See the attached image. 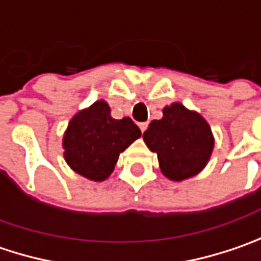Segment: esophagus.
<instances>
[{"instance_id": "obj_1", "label": "esophagus", "mask_w": 261, "mask_h": 261, "mask_svg": "<svg viewBox=\"0 0 261 261\" xmlns=\"http://www.w3.org/2000/svg\"><path fill=\"white\" fill-rule=\"evenodd\" d=\"M138 126H139V129H141V132L144 134L146 130V127H148V123L146 122H141V123H138Z\"/></svg>"}]
</instances>
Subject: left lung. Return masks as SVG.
<instances>
[{"label":"left lung","instance_id":"1","mask_svg":"<svg viewBox=\"0 0 261 261\" xmlns=\"http://www.w3.org/2000/svg\"><path fill=\"white\" fill-rule=\"evenodd\" d=\"M144 141L156 152L163 174L174 181L197 174L214 149L207 122L180 103L166 107L164 117L151 122L144 132Z\"/></svg>","mask_w":261,"mask_h":261}]
</instances>
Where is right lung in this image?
Segmentation results:
<instances>
[{"instance_id": "1", "label": "right lung", "mask_w": 261, "mask_h": 261, "mask_svg": "<svg viewBox=\"0 0 261 261\" xmlns=\"http://www.w3.org/2000/svg\"><path fill=\"white\" fill-rule=\"evenodd\" d=\"M139 136L130 117L113 119L106 101H95L69 122L64 136L66 163L78 174L101 181L113 171L119 154Z\"/></svg>"}]
</instances>
